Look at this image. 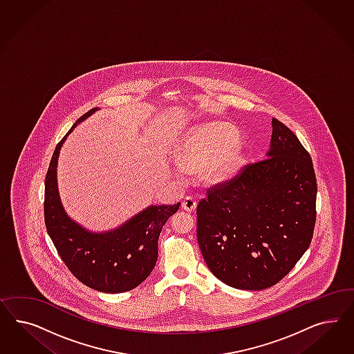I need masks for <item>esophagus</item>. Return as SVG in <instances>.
Returning a JSON list of instances; mask_svg holds the SVG:
<instances>
[{
    "mask_svg": "<svg viewBox=\"0 0 354 354\" xmlns=\"http://www.w3.org/2000/svg\"><path fill=\"white\" fill-rule=\"evenodd\" d=\"M197 203L193 197H185L182 203V207L185 212H194Z\"/></svg>",
    "mask_w": 354,
    "mask_h": 354,
    "instance_id": "esophagus-1",
    "label": "esophagus"
}]
</instances>
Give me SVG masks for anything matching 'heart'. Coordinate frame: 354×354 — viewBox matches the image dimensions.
<instances>
[{
  "label": "heart",
  "mask_w": 354,
  "mask_h": 354,
  "mask_svg": "<svg viewBox=\"0 0 354 354\" xmlns=\"http://www.w3.org/2000/svg\"><path fill=\"white\" fill-rule=\"evenodd\" d=\"M240 135L223 122L205 123L183 136L175 148L178 163L189 171H201L207 182L232 178L245 161Z\"/></svg>",
  "instance_id": "b5f03b06"
}]
</instances>
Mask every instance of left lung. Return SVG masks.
Here are the masks:
<instances>
[{
	"instance_id": "left-lung-1",
	"label": "left lung",
	"mask_w": 354,
	"mask_h": 354,
	"mask_svg": "<svg viewBox=\"0 0 354 354\" xmlns=\"http://www.w3.org/2000/svg\"><path fill=\"white\" fill-rule=\"evenodd\" d=\"M266 158L215 185L197 206V240L216 278L261 290L284 278L310 245L317 179L310 154L272 118Z\"/></svg>"
}]
</instances>
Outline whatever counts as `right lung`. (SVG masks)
<instances>
[{
	"label": "right lung",
	"mask_w": 354,
	"mask_h": 354,
	"mask_svg": "<svg viewBox=\"0 0 354 354\" xmlns=\"http://www.w3.org/2000/svg\"><path fill=\"white\" fill-rule=\"evenodd\" d=\"M95 107L77 119L54 150L45 178L44 216L48 234L64 265L86 287L122 293L140 286L156 266L158 237L180 203L149 205L117 228L95 232L70 218L58 192L57 166L67 136L79 123L96 113Z\"/></svg>",
	"instance_id": "add662e5"
}]
</instances>
